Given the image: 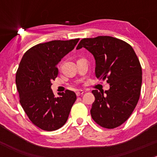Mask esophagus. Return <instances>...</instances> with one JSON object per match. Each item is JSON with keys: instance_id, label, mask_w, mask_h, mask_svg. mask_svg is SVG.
I'll return each mask as SVG.
<instances>
[{"instance_id": "obj_1", "label": "esophagus", "mask_w": 157, "mask_h": 157, "mask_svg": "<svg viewBox=\"0 0 157 157\" xmlns=\"http://www.w3.org/2000/svg\"><path fill=\"white\" fill-rule=\"evenodd\" d=\"M83 93H84V91H83V90H78V91L76 93V94H77V96H81V95H83Z\"/></svg>"}]
</instances>
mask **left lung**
Segmentation results:
<instances>
[{
    "instance_id": "8db88e82",
    "label": "left lung",
    "mask_w": 157,
    "mask_h": 157,
    "mask_svg": "<svg viewBox=\"0 0 157 157\" xmlns=\"http://www.w3.org/2000/svg\"><path fill=\"white\" fill-rule=\"evenodd\" d=\"M83 47L94 56L96 77L106 79L110 85L105 93L92 91V118L102 128L118 127L131 116L140 98L142 68L138 58L129 44L112 36L83 39L77 49Z\"/></svg>"
}]
</instances>
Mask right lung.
Segmentation results:
<instances>
[{
  "label": "right lung",
  "mask_w": 157,
  "mask_h": 157,
  "mask_svg": "<svg viewBox=\"0 0 157 157\" xmlns=\"http://www.w3.org/2000/svg\"><path fill=\"white\" fill-rule=\"evenodd\" d=\"M79 40H53L38 44L25 52L17 69L16 84L20 104L30 121L44 131L62 127L77 99L75 93L68 90L58 93V97H55L51 81L58 76V63L74 48Z\"/></svg>",
  "instance_id": "1"
}]
</instances>
